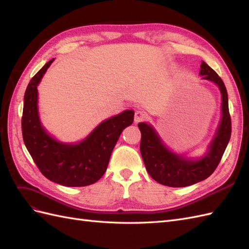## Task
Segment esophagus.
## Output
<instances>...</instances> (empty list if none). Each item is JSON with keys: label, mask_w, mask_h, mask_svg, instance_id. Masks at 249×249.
I'll return each instance as SVG.
<instances>
[{"label": "esophagus", "mask_w": 249, "mask_h": 249, "mask_svg": "<svg viewBox=\"0 0 249 249\" xmlns=\"http://www.w3.org/2000/svg\"><path fill=\"white\" fill-rule=\"evenodd\" d=\"M147 118V114L146 112H143V111H137L135 113V117H134V122L138 124L140 122H143V120H145Z\"/></svg>", "instance_id": "34e87169"}]
</instances>
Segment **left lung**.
Masks as SVG:
<instances>
[{
	"instance_id": "8db88e82",
	"label": "left lung",
	"mask_w": 249,
	"mask_h": 249,
	"mask_svg": "<svg viewBox=\"0 0 249 249\" xmlns=\"http://www.w3.org/2000/svg\"><path fill=\"white\" fill-rule=\"evenodd\" d=\"M199 74L202 79L212 81L218 85L222 97V118L216 136L211 143L208 154L197 161L188 160L170 152L152 126L140 123V152L145 168L156 182L168 187H186L196 184L209 178L221 161L231 134V119L229 111L227 88L221 78L206 63L200 65Z\"/></svg>"
}]
</instances>
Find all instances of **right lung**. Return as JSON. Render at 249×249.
Masks as SVG:
<instances>
[{
	"label": "right lung",
	"mask_w": 249,
	"mask_h": 249,
	"mask_svg": "<svg viewBox=\"0 0 249 249\" xmlns=\"http://www.w3.org/2000/svg\"><path fill=\"white\" fill-rule=\"evenodd\" d=\"M54 59L29 82L24 97L21 132L25 145L36 166L52 182L66 187L94 184L106 171L110 156L125 126L134 120V111L125 110L103 122L78 144L53 139L40 124L37 109V85Z\"/></svg>",
	"instance_id": "add662e5"
}]
</instances>
